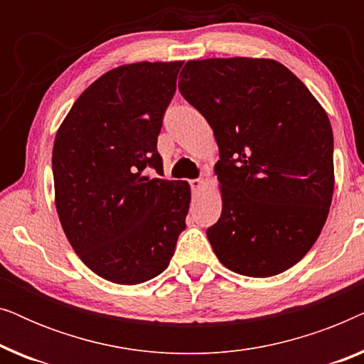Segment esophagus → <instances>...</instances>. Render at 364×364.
<instances>
[{"label": "esophagus", "instance_id": "1", "mask_svg": "<svg viewBox=\"0 0 364 364\" xmlns=\"http://www.w3.org/2000/svg\"><path fill=\"white\" fill-rule=\"evenodd\" d=\"M191 188H192V193L193 197H197L200 191L203 188V181L202 178H196V181H191Z\"/></svg>", "mask_w": 364, "mask_h": 364}]
</instances>
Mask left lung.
Listing matches in <instances>:
<instances>
[{"instance_id": "1", "label": "left lung", "mask_w": 364, "mask_h": 364, "mask_svg": "<svg viewBox=\"0 0 364 364\" xmlns=\"http://www.w3.org/2000/svg\"><path fill=\"white\" fill-rule=\"evenodd\" d=\"M178 91L210 124L222 215L208 242L228 270L273 277L316 242L330 212L333 131L308 87L273 59L188 61Z\"/></svg>"}]
</instances>
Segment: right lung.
Returning <instances> with one entry per match:
<instances>
[{
	"label": "right lung",
	"mask_w": 364,
	"mask_h": 364,
	"mask_svg": "<svg viewBox=\"0 0 364 364\" xmlns=\"http://www.w3.org/2000/svg\"><path fill=\"white\" fill-rule=\"evenodd\" d=\"M182 61L136 63L94 81L54 139L56 208L69 243L96 275L137 285L168 267L186 230L191 187L162 176L157 136Z\"/></svg>",
	"instance_id": "right-lung-1"
}]
</instances>
